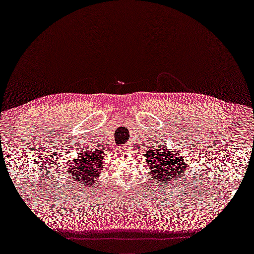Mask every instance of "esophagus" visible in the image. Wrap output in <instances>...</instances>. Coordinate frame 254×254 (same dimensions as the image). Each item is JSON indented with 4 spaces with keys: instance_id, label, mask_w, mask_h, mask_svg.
<instances>
[{
    "instance_id": "obj_1",
    "label": "esophagus",
    "mask_w": 254,
    "mask_h": 254,
    "mask_svg": "<svg viewBox=\"0 0 254 254\" xmlns=\"http://www.w3.org/2000/svg\"><path fill=\"white\" fill-rule=\"evenodd\" d=\"M120 152L122 153V154H129L130 150H129L128 144H124V146H122V148L120 149Z\"/></svg>"
}]
</instances>
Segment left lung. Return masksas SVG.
Instances as JSON below:
<instances>
[{
    "instance_id": "left-lung-1",
    "label": "left lung",
    "mask_w": 254,
    "mask_h": 254,
    "mask_svg": "<svg viewBox=\"0 0 254 254\" xmlns=\"http://www.w3.org/2000/svg\"><path fill=\"white\" fill-rule=\"evenodd\" d=\"M146 157L152 177L163 183L167 181L178 180V177L182 175L187 168L182 156H178L177 153L174 154L165 148L162 150L151 149L147 152Z\"/></svg>"
}]
</instances>
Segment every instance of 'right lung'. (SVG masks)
<instances>
[{
	"mask_svg": "<svg viewBox=\"0 0 254 254\" xmlns=\"http://www.w3.org/2000/svg\"><path fill=\"white\" fill-rule=\"evenodd\" d=\"M102 160L103 151L99 149L79 153L78 158L70 163L68 175L79 186L91 187L98 180L101 173Z\"/></svg>",
	"mask_w": 254,
	"mask_h": 254,
	"instance_id": "obj_1",
	"label": "right lung"
}]
</instances>
